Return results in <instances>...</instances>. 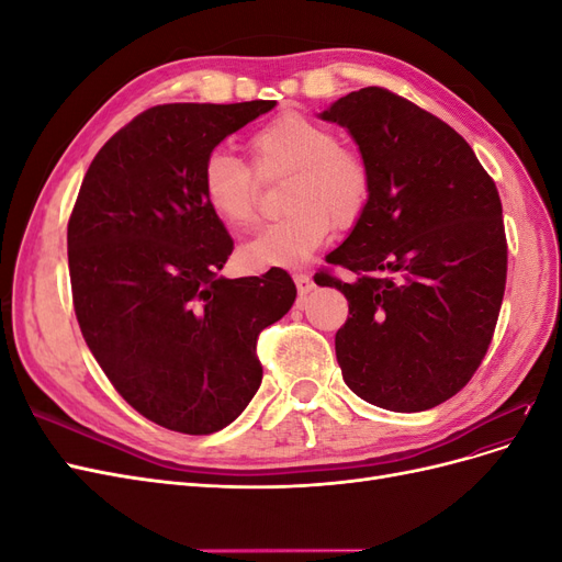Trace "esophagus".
<instances>
[{
  "label": "esophagus",
  "mask_w": 562,
  "mask_h": 562,
  "mask_svg": "<svg viewBox=\"0 0 562 562\" xmlns=\"http://www.w3.org/2000/svg\"><path fill=\"white\" fill-rule=\"evenodd\" d=\"M293 281H295V285H297L300 297H307V295L314 291V279H312L310 274H295Z\"/></svg>",
  "instance_id": "1"
}]
</instances>
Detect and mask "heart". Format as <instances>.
<instances>
[{
    "instance_id": "b5f03b06",
    "label": "heart",
    "mask_w": 562,
    "mask_h": 562,
    "mask_svg": "<svg viewBox=\"0 0 562 562\" xmlns=\"http://www.w3.org/2000/svg\"><path fill=\"white\" fill-rule=\"evenodd\" d=\"M252 168L229 149L215 147L201 168V192L213 215L232 232L258 215L260 178L291 176L283 190V217L255 232L241 246L252 265L297 267L328 241L333 229H353L368 215L375 173L361 149L339 143L318 119L288 110L248 138Z\"/></svg>"
}]
</instances>
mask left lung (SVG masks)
<instances>
[{
  "label": "left lung",
  "mask_w": 562,
  "mask_h": 562,
  "mask_svg": "<svg viewBox=\"0 0 562 562\" xmlns=\"http://www.w3.org/2000/svg\"><path fill=\"white\" fill-rule=\"evenodd\" d=\"M349 128L375 173L368 215L321 269L349 302L335 335L356 396L422 413L462 391L483 363L504 300L508 246L497 184L452 126L368 87L321 114Z\"/></svg>",
  "instance_id": "left-lung-1"
}]
</instances>
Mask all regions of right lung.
<instances>
[{"label":"right lung","mask_w":562,"mask_h":562,"mask_svg":"<svg viewBox=\"0 0 562 562\" xmlns=\"http://www.w3.org/2000/svg\"><path fill=\"white\" fill-rule=\"evenodd\" d=\"M277 100L168 103L100 147L67 220V265L83 339L133 411L209 436L262 382L258 335L295 302L288 271L223 279L232 236L201 192L209 151Z\"/></svg>","instance_id":"right-lung-1"}]
</instances>
